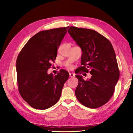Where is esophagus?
<instances>
[{"label":"esophagus","instance_id":"34e87169","mask_svg":"<svg viewBox=\"0 0 133 133\" xmlns=\"http://www.w3.org/2000/svg\"><path fill=\"white\" fill-rule=\"evenodd\" d=\"M69 76H70V77L72 78V77H75V74H74V73H70V74H69Z\"/></svg>","mask_w":133,"mask_h":133}]
</instances>
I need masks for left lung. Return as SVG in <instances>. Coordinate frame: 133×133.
Returning a JSON list of instances; mask_svg holds the SVG:
<instances>
[{
    "label": "left lung",
    "instance_id": "left-lung-1",
    "mask_svg": "<svg viewBox=\"0 0 133 133\" xmlns=\"http://www.w3.org/2000/svg\"><path fill=\"white\" fill-rule=\"evenodd\" d=\"M68 32L82 51L81 65L78 72L90 73L91 77L84 81L76 75L78 84L75 94L83 105L91 109L106 104L114 94L119 78L116 55L110 42L93 30L70 27Z\"/></svg>",
    "mask_w": 133,
    "mask_h": 133
}]
</instances>
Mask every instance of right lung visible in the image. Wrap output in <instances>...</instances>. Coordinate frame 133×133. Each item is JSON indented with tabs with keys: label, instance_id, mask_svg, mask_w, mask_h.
I'll list each match as a JSON object with an SVG mask.
<instances>
[{
	"label": "right lung",
	"instance_id": "obj_1",
	"mask_svg": "<svg viewBox=\"0 0 133 133\" xmlns=\"http://www.w3.org/2000/svg\"><path fill=\"white\" fill-rule=\"evenodd\" d=\"M69 26L42 31L25 44L16 60L20 94L36 109H49L58 102L69 72L62 69L55 76L47 74Z\"/></svg>",
	"mask_w": 133,
	"mask_h": 133
}]
</instances>
